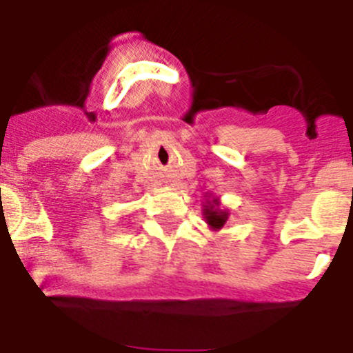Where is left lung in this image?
<instances>
[{
  "label": "left lung",
  "instance_id": "8db88e82",
  "mask_svg": "<svg viewBox=\"0 0 353 353\" xmlns=\"http://www.w3.org/2000/svg\"><path fill=\"white\" fill-rule=\"evenodd\" d=\"M202 214H204V220L213 231H220L229 219V211L220 208L219 197L206 199V202L202 204Z\"/></svg>",
  "mask_w": 353,
  "mask_h": 353
}]
</instances>
